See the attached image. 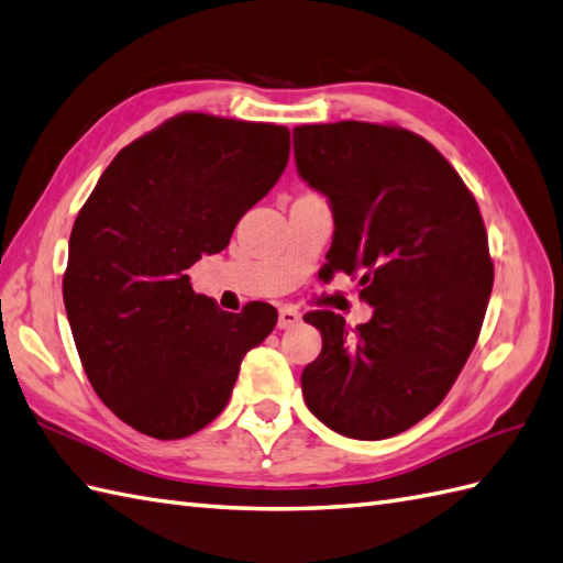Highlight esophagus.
I'll return each instance as SVG.
<instances>
[{"label":"esophagus","mask_w":563,"mask_h":563,"mask_svg":"<svg viewBox=\"0 0 563 563\" xmlns=\"http://www.w3.org/2000/svg\"><path fill=\"white\" fill-rule=\"evenodd\" d=\"M298 322H301V313H298L294 306H282L279 308V330H289Z\"/></svg>","instance_id":"esophagus-1"}]
</instances>
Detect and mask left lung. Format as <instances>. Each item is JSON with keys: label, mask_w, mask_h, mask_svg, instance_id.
Listing matches in <instances>:
<instances>
[{"label": "left lung", "mask_w": 563, "mask_h": 563, "mask_svg": "<svg viewBox=\"0 0 563 563\" xmlns=\"http://www.w3.org/2000/svg\"><path fill=\"white\" fill-rule=\"evenodd\" d=\"M294 154L332 205L324 272L358 274L373 306L356 328L332 310L303 316L322 334L301 376L306 405L349 439H390L443 402L479 340L494 262L477 199L439 148L397 124H301Z\"/></svg>", "instance_id": "left-lung-1"}]
</instances>
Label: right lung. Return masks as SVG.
I'll return each instance as SVG.
<instances>
[{
	"mask_svg": "<svg viewBox=\"0 0 563 563\" xmlns=\"http://www.w3.org/2000/svg\"><path fill=\"white\" fill-rule=\"evenodd\" d=\"M289 148L282 124L180 112L110 161L74 221L62 277L74 344L96 395L140 433L176 441L214 421L277 324L269 303L221 310L187 269L229 245Z\"/></svg>",
	"mask_w": 563,
	"mask_h": 563,
	"instance_id": "obj_1",
	"label": "right lung"
}]
</instances>
